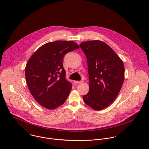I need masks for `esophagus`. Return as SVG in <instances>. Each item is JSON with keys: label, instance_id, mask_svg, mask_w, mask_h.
<instances>
[{"label": "esophagus", "instance_id": "34e87169", "mask_svg": "<svg viewBox=\"0 0 149 149\" xmlns=\"http://www.w3.org/2000/svg\"><path fill=\"white\" fill-rule=\"evenodd\" d=\"M83 82L82 81H74V84H80V83H81V82Z\"/></svg>", "mask_w": 149, "mask_h": 149}]
</instances>
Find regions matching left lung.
Listing matches in <instances>:
<instances>
[{
  "label": "left lung",
  "mask_w": 149,
  "mask_h": 149,
  "mask_svg": "<svg viewBox=\"0 0 149 149\" xmlns=\"http://www.w3.org/2000/svg\"><path fill=\"white\" fill-rule=\"evenodd\" d=\"M87 58L89 91L83 96L95 110L108 107L117 98L124 80L123 61L106 43L91 40L79 45Z\"/></svg>",
  "instance_id": "left-lung-1"
}]
</instances>
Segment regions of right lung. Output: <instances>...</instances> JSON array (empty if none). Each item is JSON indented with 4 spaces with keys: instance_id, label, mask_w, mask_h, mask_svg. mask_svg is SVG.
<instances>
[{
    "instance_id": "right-lung-1",
    "label": "right lung",
    "mask_w": 149,
    "mask_h": 149,
    "mask_svg": "<svg viewBox=\"0 0 149 149\" xmlns=\"http://www.w3.org/2000/svg\"><path fill=\"white\" fill-rule=\"evenodd\" d=\"M78 48L73 41L49 42L28 60L25 68L26 82L31 95L42 107L53 110L65 102L72 84L66 79L63 59L67 53Z\"/></svg>"
}]
</instances>
